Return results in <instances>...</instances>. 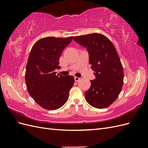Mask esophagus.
Returning <instances> with one entry per match:
<instances>
[{
	"mask_svg": "<svg viewBox=\"0 0 148 148\" xmlns=\"http://www.w3.org/2000/svg\"><path fill=\"white\" fill-rule=\"evenodd\" d=\"M80 80V78H78V77H75V81L76 82H79Z\"/></svg>",
	"mask_w": 148,
	"mask_h": 148,
	"instance_id": "obj_1",
	"label": "esophagus"
}]
</instances>
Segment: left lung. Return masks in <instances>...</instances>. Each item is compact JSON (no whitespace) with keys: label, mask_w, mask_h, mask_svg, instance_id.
Segmentation results:
<instances>
[{"label":"left lung","mask_w":148,"mask_h":148,"mask_svg":"<svg viewBox=\"0 0 148 148\" xmlns=\"http://www.w3.org/2000/svg\"><path fill=\"white\" fill-rule=\"evenodd\" d=\"M86 47L91 68L96 78L85 92V99L91 106L104 109L117 99L123 84V70L115 47L105 36L92 33L73 38Z\"/></svg>","instance_id":"obj_1"}]
</instances>
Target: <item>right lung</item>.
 Listing matches in <instances>:
<instances>
[{
	"label": "right lung",
	"mask_w": 148,
	"mask_h": 148,
	"mask_svg": "<svg viewBox=\"0 0 148 148\" xmlns=\"http://www.w3.org/2000/svg\"><path fill=\"white\" fill-rule=\"evenodd\" d=\"M73 37H47L36 42L30 51L26 68V88L31 97L42 108L56 110L69 99L75 79L72 76L56 75L59 58Z\"/></svg>",
	"instance_id": "obj_1"
}]
</instances>
